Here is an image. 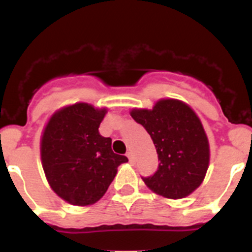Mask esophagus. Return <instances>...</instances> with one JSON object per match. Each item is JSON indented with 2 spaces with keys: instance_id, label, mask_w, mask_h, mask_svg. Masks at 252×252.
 Wrapping results in <instances>:
<instances>
[{
  "instance_id": "esophagus-1",
  "label": "esophagus",
  "mask_w": 252,
  "mask_h": 252,
  "mask_svg": "<svg viewBox=\"0 0 252 252\" xmlns=\"http://www.w3.org/2000/svg\"><path fill=\"white\" fill-rule=\"evenodd\" d=\"M126 156H128L129 162H130V163H134V155L131 154V152H128V154H126Z\"/></svg>"
}]
</instances>
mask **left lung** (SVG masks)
<instances>
[{"instance_id":"1","label":"left lung","mask_w":252,"mask_h":252,"mask_svg":"<svg viewBox=\"0 0 252 252\" xmlns=\"http://www.w3.org/2000/svg\"><path fill=\"white\" fill-rule=\"evenodd\" d=\"M151 136L158 155V168L142 178L156 194L182 199L204 180L210 162V146L199 117L179 100H159L152 110L130 112Z\"/></svg>"}]
</instances>
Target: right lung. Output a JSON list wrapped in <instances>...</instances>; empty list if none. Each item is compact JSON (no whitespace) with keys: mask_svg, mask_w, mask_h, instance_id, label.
Returning a JSON list of instances; mask_svg holds the SVG:
<instances>
[{"mask_svg":"<svg viewBox=\"0 0 252 252\" xmlns=\"http://www.w3.org/2000/svg\"><path fill=\"white\" fill-rule=\"evenodd\" d=\"M106 108L75 103L57 111L45 126L41 161L53 191L72 205H93L107 191L119 164L128 158L112 151V139L98 126Z\"/></svg>","mask_w":252,"mask_h":252,"instance_id":"obj_1","label":"right lung"}]
</instances>
